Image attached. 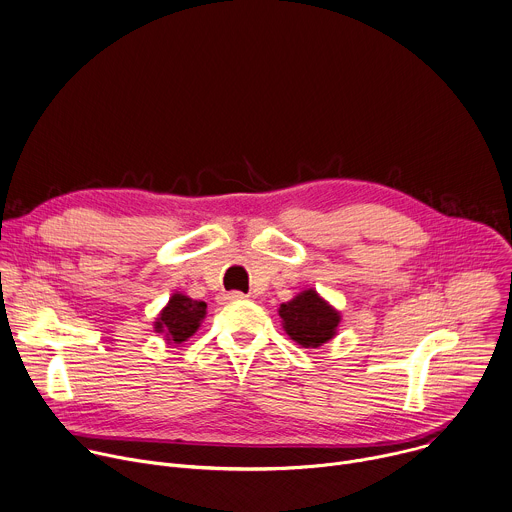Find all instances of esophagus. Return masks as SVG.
<instances>
[{"instance_id":"esophagus-1","label":"esophagus","mask_w":512,"mask_h":512,"mask_svg":"<svg viewBox=\"0 0 512 512\" xmlns=\"http://www.w3.org/2000/svg\"><path fill=\"white\" fill-rule=\"evenodd\" d=\"M239 300H245V294H241V291H229V294L221 296V302H239Z\"/></svg>"}]
</instances>
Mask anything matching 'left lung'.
I'll use <instances>...</instances> for the list:
<instances>
[{
  "label": "left lung",
  "mask_w": 512,
  "mask_h": 512,
  "mask_svg": "<svg viewBox=\"0 0 512 512\" xmlns=\"http://www.w3.org/2000/svg\"><path fill=\"white\" fill-rule=\"evenodd\" d=\"M279 316L289 338L304 348H318L328 342L340 322L338 312L332 310L314 289H306L291 302L281 304Z\"/></svg>",
  "instance_id": "left-lung-1"
}]
</instances>
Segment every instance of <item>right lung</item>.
<instances>
[{"label": "right lung", "instance_id": "right-lung-1", "mask_svg": "<svg viewBox=\"0 0 512 512\" xmlns=\"http://www.w3.org/2000/svg\"><path fill=\"white\" fill-rule=\"evenodd\" d=\"M204 314V302L192 300L182 294H174L156 322V332H166V338L170 342L180 344L198 330Z\"/></svg>", "mask_w": 512, "mask_h": 512}]
</instances>
